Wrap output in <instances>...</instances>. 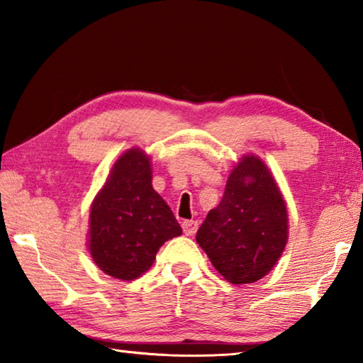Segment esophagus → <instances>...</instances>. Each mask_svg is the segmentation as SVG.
I'll return each instance as SVG.
<instances>
[{
	"mask_svg": "<svg viewBox=\"0 0 363 363\" xmlns=\"http://www.w3.org/2000/svg\"><path fill=\"white\" fill-rule=\"evenodd\" d=\"M199 229V223L196 220H184L182 223V230L186 235H194V233Z\"/></svg>",
	"mask_w": 363,
	"mask_h": 363,
	"instance_id": "esophagus-1",
	"label": "esophagus"
}]
</instances>
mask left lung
<instances>
[{
    "instance_id": "obj_1",
    "label": "left lung",
    "mask_w": 363,
    "mask_h": 363,
    "mask_svg": "<svg viewBox=\"0 0 363 363\" xmlns=\"http://www.w3.org/2000/svg\"><path fill=\"white\" fill-rule=\"evenodd\" d=\"M286 242L284 195L262 160L245 155L230 171L220 203L196 232V243L227 281L243 285L267 275Z\"/></svg>"
}]
</instances>
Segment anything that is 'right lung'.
<instances>
[{
    "mask_svg": "<svg viewBox=\"0 0 363 363\" xmlns=\"http://www.w3.org/2000/svg\"><path fill=\"white\" fill-rule=\"evenodd\" d=\"M182 233L171 208L152 187L150 158L126 150L91 205L88 248L113 279L134 280L150 269L157 251Z\"/></svg>",
    "mask_w": 363,
    "mask_h": 363,
    "instance_id": "add662e5",
    "label": "right lung"
}]
</instances>
